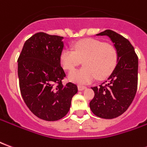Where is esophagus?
<instances>
[{"instance_id": "1", "label": "esophagus", "mask_w": 147, "mask_h": 147, "mask_svg": "<svg viewBox=\"0 0 147 147\" xmlns=\"http://www.w3.org/2000/svg\"><path fill=\"white\" fill-rule=\"evenodd\" d=\"M78 89H79V90H83L86 89V86H78Z\"/></svg>"}]
</instances>
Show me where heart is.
<instances>
[{"mask_svg":"<svg viewBox=\"0 0 147 147\" xmlns=\"http://www.w3.org/2000/svg\"><path fill=\"white\" fill-rule=\"evenodd\" d=\"M118 60V51L113 45L94 38L75 42L73 50L64 49L60 56L61 66L69 71L83 61V68L68 75V80L79 84L90 83L95 77L98 80L106 78L115 69Z\"/></svg>","mask_w":147,"mask_h":147,"instance_id":"obj_1","label":"heart"}]
</instances>
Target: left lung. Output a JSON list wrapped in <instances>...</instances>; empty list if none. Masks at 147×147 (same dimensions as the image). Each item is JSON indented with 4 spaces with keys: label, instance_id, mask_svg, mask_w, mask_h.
<instances>
[{
    "label": "left lung",
    "instance_id": "8db88e82",
    "mask_svg": "<svg viewBox=\"0 0 147 147\" xmlns=\"http://www.w3.org/2000/svg\"><path fill=\"white\" fill-rule=\"evenodd\" d=\"M97 35L110 38L118 51L119 60L108 80L98 86L91 87L94 97L90 102V108L97 117L113 119L123 114L136 96L138 56L129 41L113 30H105Z\"/></svg>",
    "mask_w": 147,
    "mask_h": 147
}]
</instances>
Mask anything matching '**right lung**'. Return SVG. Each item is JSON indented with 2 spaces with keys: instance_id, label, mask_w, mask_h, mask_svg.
Segmentation results:
<instances>
[{
  "instance_id": "add662e5",
  "label": "right lung",
  "mask_w": 147,
  "mask_h": 147,
  "mask_svg": "<svg viewBox=\"0 0 147 147\" xmlns=\"http://www.w3.org/2000/svg\"><path fill=\"white\" fill-rule=\"evenodd\" d=\"M62 39L44 32L34 34L25 42L18 58L21 95L29 109L46 121L63 118L78 92L76 84L62 83L66 76L60 62Z\"/></svg>"
}]
</instances>
